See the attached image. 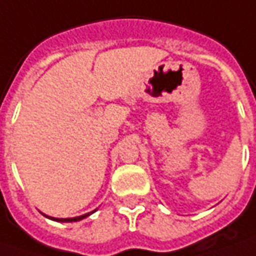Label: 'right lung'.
Here are the masks:
<instances>
[{
	"label": "right lung",
	"instance_id": "right-lung-1",
	"mask_svg": "<svg viewBox=\"0 0 256 256\" xmlns=\"http://www.w3.org/2000/svg\"><path fill=\"white\" fill-rule=\"evenodd\" d=\"M94 212V210H93ZM93 212H90V214H84V215H82V216H76V218H51V216H46L50 218V219H52V220H57V222H77V220H82V219H84V218H87L88 215H92Z\"/></svg>",
	"mask_w": 256,
	"mask_h": 256
}]
</instances>
